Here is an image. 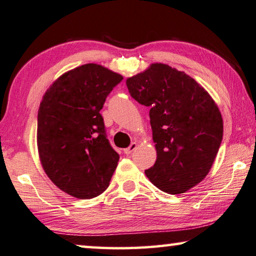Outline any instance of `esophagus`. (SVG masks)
Listing matches in <instances>:
<instances>
[{
  "mask_svg": "<svg viewBox=\"0 0 256 256\" xmlns=\"http://www.w3.org/2000/svg\"><path fill=\"white\" fill-rule=\"evenodd\" d=\"M136 142H132L131 144L128 146V148L124 149V154H126V155H130V154H132V152H134V150L136 149Z\"/></svg>",
  "mask_w": 256,
  "mask_h": 256,
  "instance_id": "1",
  "label": "esophagus"
}]
</instances>
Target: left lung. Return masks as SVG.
<instances>
[{
  "label": "left lung",
  "mask_w": 256,
  "mask_h": 256,
  "mask_svg": "<svg viewBox=\"0 0 256 256\" xmlns=\"http://www.w3.org/2000/svg\"><path fill=\"white\" fill-rule=\"evenodd\" d=\"M131 96L150 108L157 158L144 173L162 192L179 194L204 179L223 136L216 104L184 72L165 64L126 80Z\"/></svg>",
  "instance_id": "obj_1"
}]
</instances>
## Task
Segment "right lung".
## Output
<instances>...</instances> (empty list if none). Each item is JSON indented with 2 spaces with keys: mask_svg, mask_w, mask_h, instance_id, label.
<instances>
[{
  "mask_svg": "<svg viewBox=\"0 0 256 256\" xmlns=\"http://www.w3.org/2000/svg\"><path fill=\"white\" fill-rule=\"evenodd\" d=\"M122 75L86 64L64 72L43 96L38 148L43 170L68 194L91 200L108 188L120 155L109 144L100 110Z\"/></svg>",
  "mask_w": 256,
  "mask_h": 256,
  "instance_id": "1",
  "label": "right lung"
}]
</instances>
